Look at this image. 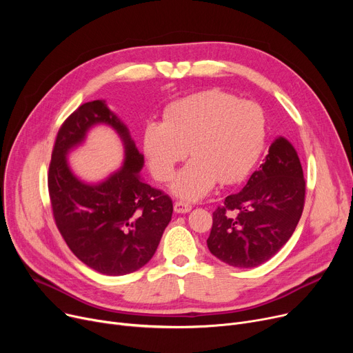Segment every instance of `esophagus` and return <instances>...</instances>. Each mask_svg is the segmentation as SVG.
<instances>
[{
    "label": "esophagus",
    "mask_w": 353,
    "mask_h": 353,
    "mask_svg": "<svg viewBox=\"0 0 353 353\" xmlns=\"http://www.w3.org/2000/svg\"><path fill=\"white\" fill-rule=\"evenodd\" d=\"M192 210V206L186 201H176L174 203V212L176 213H189Z\"/></svg>",
    "instance_id": "obj_1"
}]
</instances>
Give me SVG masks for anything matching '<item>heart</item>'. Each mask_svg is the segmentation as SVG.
Segmentation results:
<instances>
[{
  "mask_svg": "<svg viewBox=\"0 0 353 353\" xmlns=\"http://www.w3.org/2000/svg\"><path fill=\"white\" fill-rule=\"evenodd\" d=\"M266 136L262 107L209 90L179 100L165 108L164 121L148 120L143 147L153 176L170 180L176 165L194 157L177 174L172 192L186 200L206 196L219 181L242 180L261 153Z\"/></svg>",
  "mask_w": 353,
  "mask_h": 353,
  "instance_id": "heart-1",
  "label": "heart"
}]
</instances>
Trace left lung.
Masks as SVG:
<instances>
[{"mask_svg":"<svg viewBox=\"0 0 353 353\" xmlns=\"http://www.w3.org/2000/svg\"><path fill=\"white\" fill-rule=\"evenodd\" d=\"M306 183L298 153L277 137L246 186L213 212L208 248L233 268H256L279 252L298 226Z\"/></svg>","mask_w":353,"mask_h":353,"instance_id":"8db88e82","label":"left lung"}]
</instances>
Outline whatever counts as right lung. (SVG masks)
I'll return each instance as SVG.
<instances>
[{
  "mask_svg": "<svg viewBox=\"0 0 353 353\" xmlns=\"http://www.w3.org/2000/svg\"><path fill=\"white\" fill-rule=\"evenodd\" d=\"M99 123L119 134L125 161L104 181L87 183L73 174L66 157ZM143 165L127 125L103 100L80 105L59 130L48 170L54 220L70 250L99 273L123 276L143 268L170 223L172 199L141 179Z\"/></svg>",
  "mask_w": 353,
  "mask_h": 353,
  "instance_id": "right-lung-1",
  "label": "right lung"
}]
</instances>
